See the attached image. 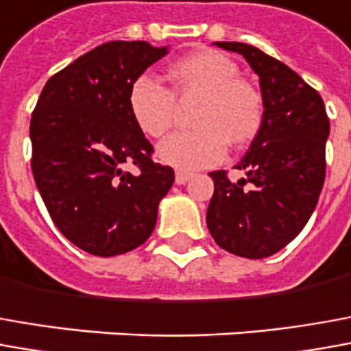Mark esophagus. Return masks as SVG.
Here are the masks:
<instances>
[{
  "mask_svg": "<svg viewBox=\"0 0 351 351\" xmlns=\"http://www.w3.org/2000/svg\"><path fill=\"white\" fill-rule=\"evenodd\" d=\"M191 173H187V171H176V183L178 185H185L187 181H189Z\"/></svg>",
  "mask_w": 351,
  "mask_h": 351,
  "instance_id": "1",
  "label": "esophagus"
}]
</instances>
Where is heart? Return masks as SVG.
Masks as SVG:
<instances>
[{
  "mask_svg": "<svg viewBox=\"0 0 351 351\" xmlns=\"http://www.w3.org/2000/svg\"><path fill=\"white\" fill-rule=\"evenodd\" d=\"M170 91L151 76H139L128 93V108L147 137L158 139L173 124L176 99L200 97L193 116L197 130L166 137L156 156L180 171H193L223 160L227 141L246 145L260 134L265 101L260 89L241 78L233 59L204 49L171 62L166 70Z\"/></svg>",
  "mask_w": 351,
  "mask_h": 351,
  "instance_id": "heart-1",
  "label": "heart"
}]
</instances>
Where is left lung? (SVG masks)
<instances>
[{
    "label": "left lung",
    "instance_id": "obj_1",
    "mask_svg": "<svg viewBox=\"0 0 351 351\" xmlns=\"http://www.w3.org/2000/svg\"><path fill=\"white\" fill-rule=\"evenodd\" d=\"M216 45L243 55L258 74L265 118L235 166L246 178L233 183L223 170L210 173L206 223L223 250L260 260L289 245L317 206L330 124L321 95L285 62L248 43Z\"/></svg>",
    "mask_w": 351,
    "mask_h": 351
}]
</instances>
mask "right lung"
Returning <instances> with one entry per match:
<instances>
[{
	"label": "right lung",
	"mask_w": 351,
	"mask_h": 351,
	"mask_svg": "<svg viewBox=\"0 0 351 351\" xmlns=\"http://www.w3.org/2000/svg\"><path fill=\"white\" fill-rule=\"evenodd\" d=\"M166 53L147 42L103 43L51 76L34 108L38 191L60 233L93 256L143 245L173 183L128 108L132 84ZM132 163L139 174L125 170Z\"/></svg>",
	"instance_id": "obj_1"
}]
</instances>
